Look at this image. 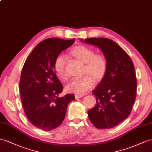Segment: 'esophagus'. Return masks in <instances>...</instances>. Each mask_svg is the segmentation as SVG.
Instances as JSON below:
<instances>
[{
  "mask_svg": "<svg viewBox=\"0 0 152 152\" xmlns=\"http://www.w3.org/2000/svg\"><path fill=\"white\" fill-rule=\"evenodd\" d=\"M83 96V95H80V94H75V98L76 99H78V98H81V97Z\"/></svg>",
  "mask_w": 152,
  "mask_h": 152,
  "instance_id": "obj_1",
  "label": "esophagus"
}]
</instances>
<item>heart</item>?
Here are the masks:
<instances>
[{
    "instance_id": "heart-1",
    "label": "heart",
    "mask_w": 152,
    "mask_h": 152,
    "mask_svg": "<svg viewBox=\"0 0 152 152\" xmlns=\"http://www.w3.org/2000/svg\"><path fill=\"white\" fill-rule=\"evenodd\" d=\"M70 54L77 60L85 64L83 73L88 75L72 80L66 86V90L76 94H83L94 85V79L96 81H99L106 75L108 69L107 58L104 54L96 53L94 49L85 45L75 47ZM54 70L58 78L64 81L68 80L65 56L59 55L55 58Z\"/></svg>"
}]
</instances>
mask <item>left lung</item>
I'll list each match as a JSON object with an SVG mask.
<instances>
[{"label":"left lung","instance_id":"obj_1","mask_svg":"<svg viewBox=\"0 0 152 152\" xmlns=\"http://www.w3.org/2000/svg\"><path fill=\"white\" fill-rule=\"evenodd\" d=\"M84 41L98 46L107 58L106 75L92 91L96 105L87 113L96 128L109 129L125 120L132 110L137 94L134 65L129 55L110 39L89 38Z\"/></svg>","mask_w":152,"mask_h":152}]
</instances>
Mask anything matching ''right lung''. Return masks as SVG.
<instances>
[{
  "label": "right lung",
  "mask_w": 152,
  "mask_h": 152,
  "mask_svg": "<svg viewBox=\"0 0 152 152\" xmlns=\"http://www.w3.org/2000/svg\"><path fill=\"white\" fill-rule=\"evenodd\" d=\"M75 39L50 38L34 48L22 70L19 88L27 118L34 126L49 131L64 121L68 104L75 99L69 94L59 98L63 86L54 70V61Z\"/></svg>",
  "instance_id": "right-lung-1"
}]
</instances>
